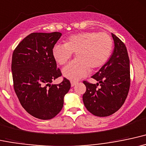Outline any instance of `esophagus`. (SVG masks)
Wrapping results in <instances>:
<instances>
[{
	"instance_id": "obj_1",
	"label": "esophagus",
	"mask_w": 146,
	"mask_h": 146,
	"mask_svg": "<svg viewBox=\"0 0 146 146\" xmlns=\"http://www.w3.org/2000/svg\"><path fill=\"white\" fill-rule=\"evenodd\" d=\"M70 83H71V86L72 87H74L75 86V85L76 84V83H77V82H76V81H72L71 82H70Z\"/></svg>"
}]
</instances>
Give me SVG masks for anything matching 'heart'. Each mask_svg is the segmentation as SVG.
Returning <instances> with one entry per match:
<instances>
[{
	"instance_id": "obj_1",
	"label": "heart",
	"mask_w": 146,
	"mask_h": 146,
	"mask_svg": "<svg viewBox=\"0 0 146 146\" xmlns=\"http://www.w3.org/2000/svg\"><path fill=\"white\" fill-rule=\"evenodd\" d=\"M111 37L104 32H85L71 36L64 45L56 44L52 48V56L60 65L70 60L73 52L76 58L62 70L63 76L71 81H78L92 69L103 66L108 60L112 50Z\"/></svg>"
}]
</instances>
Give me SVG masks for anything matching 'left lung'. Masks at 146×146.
<instances>
[{"label": "left lung", "mask_w": 146, "mask_h": 146, "mask_svg": "<svg viewBox=\"0 0 146 146\" xmlns=\"http://www.w3.org/2000/svg\"><path fill=\"white\" fill-rule=\"evenodd\" d=\"M112 37L114 44L112 55L92 76L98 83L83 81L86 86L83 104L90 112L97 117H108L120 109L130 89V59L127 49L117 36L112 33Z\"/></svg>", "instance_id": "8db88e82"}]
</instances>
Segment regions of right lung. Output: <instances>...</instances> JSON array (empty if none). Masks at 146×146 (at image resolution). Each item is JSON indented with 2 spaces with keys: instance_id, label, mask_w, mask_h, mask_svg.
<instances>
[{
  "instance_id": "add662e5",
  "label": "right lung",
  "mask_w": 146,
  "mask_h": 146,
  "mask_svg": "<svg viewBox=\"0 0 146 146\" xmlns=\"http://www.w3.org/2000/svg\"><path fill=\"white\" fill-rule=\"evenodd\" d=\"M62 36L60 32H35L26 36L16 47L11 60L14 90L21 106L37 119L54 118L63 108L65 95L71 87L61 76L52 56V48Z\"/></svg>"
}]
</instances>
